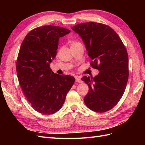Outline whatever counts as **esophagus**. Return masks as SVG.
Masks as SVG:
<instances>
[{"instance_id":"obj_1","label":"esophagus","mask_w":145,"mask_h":145,"mask_svg":"<svg viewBox=\"0 0 145 145\" xmlns=\"http://www.w3.org/2000/svg\"><path fill=\"white\" fill-rule=\"evenodd\" d=\"M76 82L78 83H82V80H81V78L78 77H76Z\"/></svg>"}]
</instances>
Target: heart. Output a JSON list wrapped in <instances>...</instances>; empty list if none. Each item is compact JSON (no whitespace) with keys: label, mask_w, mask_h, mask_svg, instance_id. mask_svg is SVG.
<instances>
[{"label":"heart","mask_w":145,"mask_h":145,"mask_svg":"<svg viewBox=\"0 0 145 145\" xmlns=\"http://www.w3.org/2000/svg\"><path fill=\"white\" fill-rule=\"evenodd\" d=\"M78 43H80L77 42V41H71V42H70V43H69V45H70V47H71V48L74 46H75L77 44H78Z\"/></svg>","instance_id":"b5f03b06"}]
</instances>
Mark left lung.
I'll return each instance as SVG.
<instances>
[{
    "instance_id": "obj_1",
    "label": "left lung",
    "mask_w": 145,
    "mask_h": 145,
    "mask_svg": "<svg viewBox=\"0 0 145 145\" xmlns=\"http://www.w3.org/2000/svg\"><path fill=\"white\" fill-rule=\"evenodd\" d=\"M71 29L82 37L97 76H84L82 80L89 86L84 102L91 110H110L123 95L129 77L128 55L118 35L112 28L101 23H82Z\"/></svg>"
}]
</instances>
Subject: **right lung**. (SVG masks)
<instances>
[{"label":"right lung","instance_id":"1","mask_svg":"<svg viewBox=\"0 0 145 145\" xmlns=\"http://www.w3.org/2000/svg\"><path fill=\"white\" fill-rule=\"evenodd\" d=\"M71 31L45 25L32 29L22 43L16 70L19 84L31 106L50 115L62 107L75 78L54 74L50 67L56 56L59 39Z\"/></svg>","mask_w":145,"mask_h":145}]
</instances>
